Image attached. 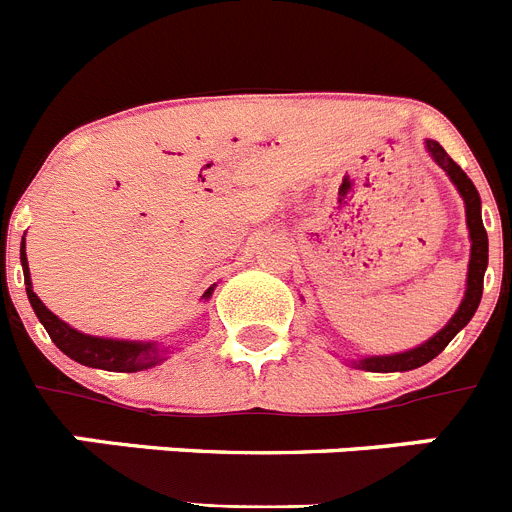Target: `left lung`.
I'll return each instance as SVG.
<instances>
[{
  "mask_svg": "<svg viewBox=\"0 0 512 512\" xmlns=\"http://www.w3.org/2000/svg\"><path fill=\"white\" fill-rule=\"evenodd\" d=\"M425 146L431 151V156L436 158V164L441 166L446 174L451 176V182L456 184V189L464 197V205H467V225H469V238H472V259H469V274H467V295L461 300L459 310H456L454 318L449 320V325L443 330H438L431 341H425L423 346L413 348V351H405V354L395 356H369V359H361L359 364L366 372H410V369H418V366L428 364L431 359H436L443 348L449 346L451 338L459 333L464 325L472 320V315L477 312L479 300H482V287H485V269H487V230L482 225V202H479L477 187L472 184L461 166L456 164L449 153L438 146L436 140H425Z\"/></svg>",
  "mask_w": 512,
  "mask_h": 512,
  "instance_id": "left-lung-1",
  "label": "left lung"
}]
</instances>
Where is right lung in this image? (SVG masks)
Returning <instances> with one entry per match:
<instances>
[{"instance_id": "right-lung-1", "label": "right lung", "mask_w": 512, "mask_h": 512, "mask_svg": "<svg viewBox=\"0 0 512 512\" xmlns=\"http://www.w3.org/2000/svg\"><path fill=\"white\" fill-rule=\"evenodd\" d=\"M20 261L22 271H25V284H27V300L33 305L35 315L43 323V328L48 330L51 341L61 348L63 354L69 359L79 361L84 366H92V369H104V372H140V369H148V366L158 364L164 359L161 348L156 343H135V341H112V338H94L84 336L79 330H74L71 325H66L63 320H58L43 302L38 300V295L33 292V284H30V271H27V256H25V238H22L20 246ZM212 289H207L205 297H210Z\"/></svg>"}]
</instances>
